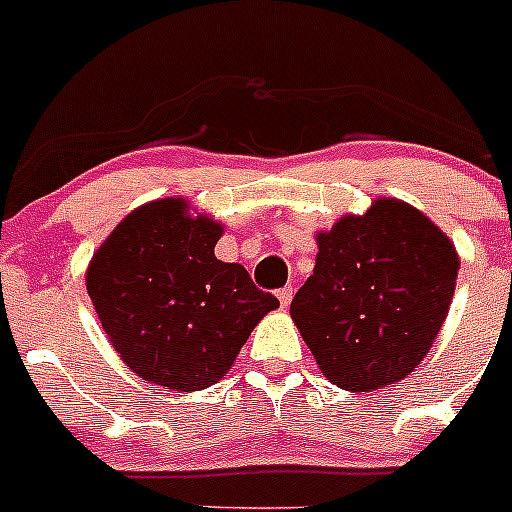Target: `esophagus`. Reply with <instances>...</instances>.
Listing matches in <instances>:
<instances>
[{
	"mask_svg": "<svg viewBox=\"0 0 512 512\" xmlns=\"http://www.w3.org/2000/svg\"><path fill=\"white\" fill-rule=\"evenodd\" d=\"M278 298H280V305H283V308H288L290 300H293V288H290V285H285V288H280V290H278Z\"/></svg>",
	"mask_w": 512,
	"mask_h": 512,
	"instance_id": "obj_1",
	"label": "esophagus"
}]
</instances>
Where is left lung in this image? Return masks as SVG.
I'll use <instances>...</instances> for the list:
<instances>
[{"instance_id":"obj_1","label":"left lung","mask_w":512,"mask_h":512,"mask_svg":"<svg viewBox=\"0 0 512 512\" xmlns=\"http://www.w3.org/2000/svg\"><path fill=\"white\" fill-rule=\"evenodd\" d=\"M460 270L450 237L419 209L376 199L318 234L313 275L290 315L323 376L371 391L412 374L442 328Z\"/></svg>"}]
</instances>
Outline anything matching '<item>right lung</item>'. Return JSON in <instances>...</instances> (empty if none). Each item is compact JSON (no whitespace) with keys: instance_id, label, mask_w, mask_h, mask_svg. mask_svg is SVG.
<instances>
[{"instance_id":"1","label":"right lung","mask_w":512,"mask_h":512,"mask_svg":"<svg viewBox=\"0 0 512 512\" xmlns=\"http://www.w3.org/2000/svg\"><path fill=\"white\" fill-rule=\"evenodd\" d=\"M222 224L184 199L133 209L95 250L85 285L111 346L148 384H217L278 298L214 257Z\"/></svg>"}]
</instances>
